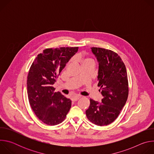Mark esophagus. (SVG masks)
Here are the masks:
<instances>
[{
	"instance_id": "esophagus-1",
	"label": "esophagus",
	"mask_w": 154,
	"mask_h": 154,
	"mask_svg": "<svg viewBox=\"0 0 154 154\" xmlns=\"http://www.w3.org/2000/svg\"><path fill=\"white\" fill-rule=\"evenodd\" d=\"M81 97V96H80V95H77V96H73L72 97V101H77V100H78Z\"/></svg>"
}]
</instances>
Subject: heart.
Instances as JSON below:
<instances>
[{"instance_id": "1", "label": "heart", "mask_w": 154, "mask_h": 154, "mask_svg": "<svg viewBox=\"0 0 154 154\" xmlns=\"http://www.w3.org/2000/svg\"><path fill=\"white\" fill-rule=\"evenodd\" d=\"M91 61L90 60H88V59H85V60H83V62H85V61ZM82 62V63H83Z\"/></svg>"}]
</instances>
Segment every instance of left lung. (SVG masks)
Returning <instances> with one entry per match:
<instances>
[{"label": "left lung", "instance_id": "1", "mask_svg": "<svg viewBox=\"0 0 154 154\" xmlns=\"http://www.w3.org/2000/svg\"><path fill=\"white\" fill-rule=\"evenodd\" d=\"M99 64L98 86L103 96L101 102L90 99L86 115L93 124L103 126L113 122L118 116L128 94L126 68L115 52L99 48H91Z\"/></svg>", "mask_w": 154, "mask_h": 154}]
</instances>
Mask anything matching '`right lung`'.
Here are the masks:
<instances>
[{
    "instance_id": "right-lung-1",
    "label": "right lung",
    "mask_w": 154,
    "mask_h": 154,
    "mask_svg": "<svg viewBox=\"0 0 154 154\" xmlns=\"http://www.w3.org/2000/svg\"><path fill=\"white\" fill-rule=\"evenodd\" d=\"M78 47L46 49L33 62L27 77V94L36 116L45 124L62 122L71 107V100L60 92H54L53 85Z\"/></svg>"
}]
</instances>
